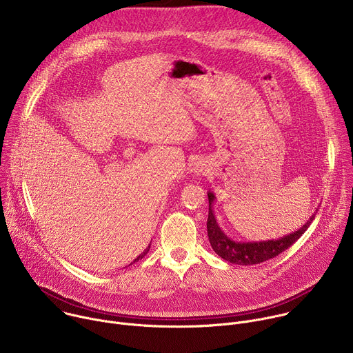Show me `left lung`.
<instances>
[{
    "label": "left lung",
    "instance_id": "8db88e82",
    "mask_svg": "<svg viewBox=\"0 0 353 353\" xmlns=\"http://www.w3.org/2000/svg\"><path fill=\"white\" fill-rule=\"evenodd\" d=\"M210 199V211H208V221H207V230L208 239L214 248L215 253L228 263L237 264V265H254L264 261H268L276 256H279L282 251L290 247L301 234H303L310 223L313 222L316 212L307 219V222L296 229L294 232L285 234L278 239L263 240V241H237L230 239L218 225L215 212H214V201L215 194L208 191Z\"/></svg>",
    "mask_w": 353,
    "mask_h": 353
}]
</instances>
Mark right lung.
Here are the masks:
<instances>
[{
    "label": "right lung",
    "mask_w": 353,
    "mask_h": 353,
    "mask_svg": "<svg viewBox=\"0 0 353 353\" xmlns=\"http://www.w3.org/2000/svg\"><path fill=\"white\" fill-rule=\"evenodd\" d=\"M149 248H150V245H148V247H146V248H145V250H143V251H142V253H141V254H139V256H138V257H137V259H135V260H134V261H132V263H135V261H138V260H141V259H143V257H145V256H146V253H148V251H149ZM132 263H131V264H132Z\"/></svg>",
    "instance_id": "1"
}]
</instances>
